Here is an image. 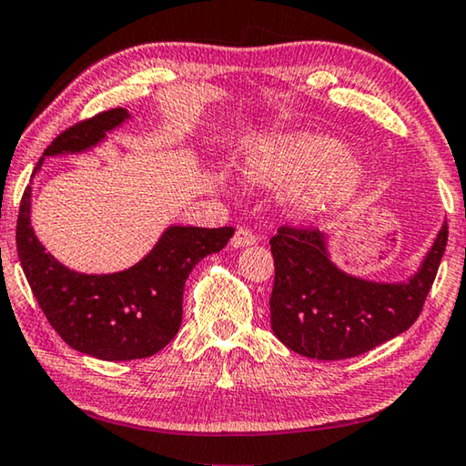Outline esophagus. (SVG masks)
I'll use <instances>...</instances> for the list:
<instances>
[{"instance_id": "esophagus-1", "label": "esophagus", "mask_w": 466, "mask_h": 466, "mask_svg": "<svg viewBox=\"0 0 466 466\" xmlns=\"http://www.w3.org/2000/svg\"><path fill=\"white\" fill-rule=\"evenodd\" d=\"M257 242V236L252 234L247 228H238V230L234 232L232 240H230V247L232 248H244V247H250V244Z\"/></svg>"}]
</instances>
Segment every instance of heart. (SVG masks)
<instances>
[{"instance_id": "obj_1", "label": "heart", "mask_w": 466, "mask_h": 466, "mask_svg": "<svg viewBox=\"0 0 466 466\" xmlns=\"http://www.w3.org/2000/svg\"><path fill=\"white\" fill-rule=\"evenodd\" d=\"M242 178L271 191H298V208L319 216L350 201L364 183L356 156L335 141L312 131L273 133L244 149L238 162Z\"/></svg>"}]
</instances>
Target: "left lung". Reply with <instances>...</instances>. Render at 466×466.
<instances>
[{"mask_svg": "<svg viewBox=\"0 0 466 466\" xmlns=\"http://www.w3.org/2000/svg\"><path fill=\"white\" fill-rule=\"evenodd\" d=\"M330 236L279 228L271 238L275 283L269 299L275 337L304 358H356L413 325L423 309L448 242L441 224L431 248L407 281H372L343 271Z\"/></svg>", "mask_w": 466, "mask_h": 466, "instance_id": "left-lung-1", "label": "left lung"}]
</instances>
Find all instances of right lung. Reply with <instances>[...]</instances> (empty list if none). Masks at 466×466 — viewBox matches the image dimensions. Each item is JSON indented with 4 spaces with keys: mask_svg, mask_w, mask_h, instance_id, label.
Masks as SVG:
<instances>
[{
    "mask_svg": "<svg viewBox=\"0 0 466 466\" xmlns=\"http://www.w3.org/2000/svg\"><path fill=\"white\" fill-rule=\"evenodd\" d=\"M125 108H113L61 133L45 157L84 154L100 146L106 133L129 121ZM33 187L22 195L15 244L30 289L46 320L76 351L105 361L154 356L167 347L183 320L185 281L193 267L222 250L232 228H195L172 224L129 269L116 273H77L59 263L36 238L30 224Z\"/></svg>",
    "mask_w": 466,
    "mask_h": 466,
    "instance_id": "right-lung-1",
    "label": "right lung"
}]
</instances>
